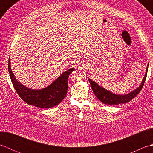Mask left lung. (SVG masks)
Instances as JSON below:
<instances>
[{
    "label": "left lung",
    "instance_id": "1",
    "mask_svg": "<svg viewBox=\"0 0 153 153\" xmlns=\"http://www.w3.org/2000/svg\"><path fill=\"white\" fill-rule=\"evenodd\" d=\"M148 66L149 64L147 65V67L146 68V71L145 74V76L143 77V79H142L141 83L137 89H134L132 91L129 92L124 95H118V94L114 93L104 88L103 87L99 85L98 83L94 82L92 79L89 78V82L90 83L91 85L93 93H95V96L97 97L100 102L105 104V105H117L119 104H124L130 101L131 99H133L138 95V93L140 92L143 86L144 85V83L145 82L146 77H147V70H148Z\"/></svg>",
    "mask_w": 153,
    "mask_h": 153
}]
</instances>
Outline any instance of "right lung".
Here are the masks:
<instances>
[{"label": "right lung", "instance_id": "add662e5", "mask_svg": "<svg viewBox=\"0 0 153 153\" xmlns=\"http://www.w3.org/2000/svg\"><path fill=\"white\" fill-rule=\"evenodd\" d=\"M74 70V68H70L61 74L49 85L43 89H33L18 82L11 69L10 59L8 60L9 74L16 92L28 105L41 108H50L62 102L67 94L68 77Z\"/></svg>", "mask_w": 153, "mask_h": 153}]
</instances>
